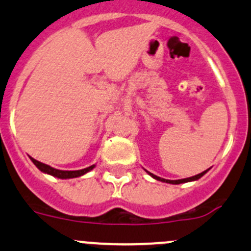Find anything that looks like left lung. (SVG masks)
<instances>
[{"label":"left lung","instance_id":"left-lung-1","mask_svg":"<svg viewBox=\"0 0 251 251\" xmlns=\"http://www.w3.org/2000/svg\"><path fill=\"white\" fill-rule=\"evenodd\" d=\"M207 172H208V170H207V171H204V172L200 173V174H196V176H190V178H185V179H178V180H168V179H163V178H160V176H155V174H152V173L148 172V171H147V173L149 174V176H151L152 178H154V179H156V180H160V181H163V183H168V184H181V183H188V181H195V180H197V179H200V178H201V176H204V174L207 173Z\"/></svg>","mask_w":251,"mask_h":251}]
</instances>
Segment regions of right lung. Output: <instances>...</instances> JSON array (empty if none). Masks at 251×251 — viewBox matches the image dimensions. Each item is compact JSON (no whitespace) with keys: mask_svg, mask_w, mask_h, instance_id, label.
<instances>
[{"mask_svg":"<svg viewBox=\"0 0 251 251\" xmlns=\"http://www.w3.org/2000/svg\"><path fill=\"white\" fill-rule=\"evenodd\" d=\"M31 161L36 165V167L38 168L39 171H42L43 173L50 174L52 176H56V178L60 179H70V178H77V176H84L85 173L90 172L91 170H94L95 165L90 166V167H86L84 170H79V171H61V170H56V168H52L50 166L46 165V163H42L39 161H37L33 159V157H30Z\"/></svg>","mask_w":251,"mask_h":251,"instance_id":"obj_1","label":"right lung"}]
</instances>
